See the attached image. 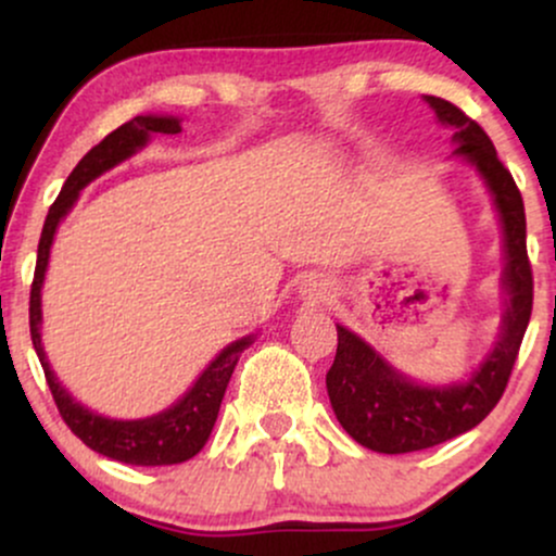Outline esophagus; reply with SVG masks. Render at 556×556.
I'll return each mask as SVG.
<instances>
[{
    "label": "esophagus",
    "mask_w": 556,
    "mask_h": 556,
    "mask_svg": "<svg viewBox=\"0 0 556 556\" xmlns=\"http://www.w3.org/2000/svg\"><path fill=\"white\" fill-rule=\"evenodd\" d=\"M303 292H305V298L314 300V303H316V300L327 298L329 287H327V282H324V279L311 277V279H305V282H303Z\"/></svg>",
    "instance_id": "34e87169"
}]
</instances>
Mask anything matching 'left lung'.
Here are the masks:
<instances>
[{
  "label": "left lung",
  "instance_id": "1",
  "mask_svg": "<svg viewBox=\"0 0 556 556\" xmlns=\"http://www.w3.org/2000/svg\"><path fill=\"white\" fill-rule=\"evenodd\" d=\"M439 123L455 127V156L468 159L486 182L502 219L507 308L502 334L481 368L463 384L424 387L394 371L379 353L337 324V355L327 374L334 416L355 442L384 455L429 450L481 424L507 389L533 311V271L526 248V206L509 169L483 127L439 96H426Z\"/></svg>",
  "mask_w": 556,
  "mask_h": 556
}]
</instances>
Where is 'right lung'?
Instances as JSON below:
<instances>
[{
	"mask_svg": "<svg viewBox=\"0 0 556 556\" xmlns=\"http://www.w3.org/2000/svg\"><path fill=\"white\" fill-rule=\"evenodd\" d=\"M182 127L177 117H156V114H140L132 117L130 123L119 125L110 136L93 146L86 156L80 159L78 167L70 172V177L62 185V193L49 208L47 222H43L41 240H38V261L34 271V285H30V340H34L36 355L41 361L43 376L47 384L52 389V397L56 402V410L70 431L80 439L83 444L91 446L99 455L112 457L117 463L127 465H177L195 457L203 450V444L212 437V429L219 416L222 397H225L229 376H232L235 366L242 350L253 342L251 337L227 344L216 358L208 363V368L198 376L193 387L185 392L175 405L162 410L159 416L138 418V420H114L104 418L99 413L83 407L73 394L56 381V376L49 366L47 353L41 344V285L43 274H47L49 264V248H52L56 225L62 222L70 208H73L75 198L88 182L104 175L106 169L117 167L119 162L130 159L136 151L149 143L154 132H164V136H177Z\"/></svg>",
	"mask_w": 556,
	"mask_h": 556,
	"instance_id": "add662e5",
	"label": "right lung"
}]
</instances>
